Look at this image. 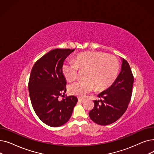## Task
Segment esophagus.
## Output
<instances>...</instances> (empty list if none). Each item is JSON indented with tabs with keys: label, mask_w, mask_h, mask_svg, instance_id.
<instances>
[{
	"label": "esophagus",
	"mask_w": 154,
	"mask_h": 154,
	"mask_svg": "<svg viewBox=\"0 0 154 154\" xmlns=\"http://www.w3.org/2000/svg\"><path fill=\"white\" fill-rule=\"evenodd\" d=\"M78 100H79V102H82V101H84V99H82V98H80V97H79V98H78Z\"/></svg>",
	"instance_id": "34e87169"
}]
</instances>
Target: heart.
<instances>
[{
    "label": "heart",
    "instance_id": "heart-1",
    "mask_svg": "<svg viewBox=\"0 0 154 154\" xmlns=\"http://www.w3.org/2000/svg\"><path fill=\"white\" fill-rule=\"evenodd\" d=\"M80 70H86L85 78L69 85V91L80 97H84L96 88L102 90L110 86L116 79L119 64L115 56L102 52H88L77 55L73 62L63 64L62 70L69 81L75 79Z\"/></svg>",
    "mask_w": 154,
    "mask_h": 154
}]
</instances>
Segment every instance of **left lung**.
Segmentation results:
<instances>
[{
  "mask_svg": "<svg viewBox=\"0 0 154 154\" xmlns=\"http://www.w3.org/2000/svg\"><path fill=\"white\" fill-rule=\"evenodd\" d=\"M121 71L115 82L98 95L89 117L95 123L107 125L115 122L126 111L132 97L134 76L126 60L122 59Z\"/></svg>",
  "mask_w": 154,
  "mask_h": 154,
  "instance_id": "left-lung-1",
  "label": "left lung"
}]
</instances>
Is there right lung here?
Here are the masks:
<instances>
[{"mask_svg":"<svg viewBox=\"0 0 154 154\" xmlns=\"http://www.w3.org/2000/svg\"><path fill=\"white\" fill-rule=\"evenodd\" d=\"M74 50L55 48L39 59L32 69L29 81L32 106L38 117L48 126L66 124L78 101L73 95L58 100L66 92V80L62 70L63 61Z\"/></svg>","mask_w":154,"mask_h":154,"instance_id":"add662e5","label":"right lung"}]
</instances>
